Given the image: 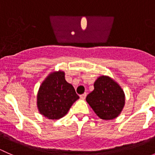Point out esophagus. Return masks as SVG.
<instances>
[{
    "label": "esophagus",
    "mask_w": 155,
    "mask_h": 155,
    "mask_svg": "<svg viewBox=\"0 0 155 155\" xmlns=\"http://www.w3.org/2000/svg\"><path fill=\"white\" fill-rule=\"evenodd\" d=\"M86 96H87V93H84L83 94H81L80 95V98H81V99L84 100V99H85Z\"/></svg>",
    "instance_id": "esophagus-1"
}]
</instances>
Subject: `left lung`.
Wrapping results in <instances>:
<instances>
[{
    "label": "left lung",
    "instance_id": "1",
    "mask_svg": "<svg viewBox=\"0 0 155 155\" xmlns=\"http://www.w3.org/2000/svg\"><path fill=\"white\" fill-rule=\"evenodd\" d=\"M93 91L88 94L86 101L98 117L104 120L117 118L122 111L125 95L121 86L107 76L97 78Z\"/></svg>",
    "mask_w": 155,
    "mask_h": 155
}]
</instances>
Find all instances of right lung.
Listing matches in <instances>:
<instances>
[{"label":"right lung","mask_w":155,"mask_h":155,"mask_svg":"<svg viewBox=\"0 0 155 155\" xmlns=\"http://www.w3.org/2000/svg\"><path fill=\"white\" fill-rule=\"evenodd\" d=\"M64 72L50 73L42 82L37 93V104L41 115L56 120L64 116L79 97L71 84L65 80Z\"/></svg>","instance_id":"right-lung-1"}]
</instances>
